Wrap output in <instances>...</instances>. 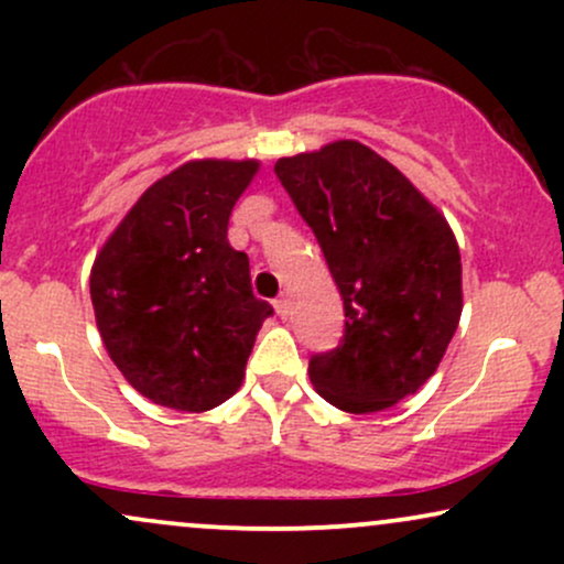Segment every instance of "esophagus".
Wrapping results in <instances>:
<instances>
[{
    "label": "esophagus",
    "instance_id": "34e87169",
    "mask_svg": "<svg viewBox=\"0 0 564 564\" xmlns=\"http://www.w3.org/2000/svg\"><path fill=\"white\" fill-rule=\"evenodd\" d=\"M275 313L281 315V318H289V315H291V300L286 294L278 296V300H275Z\"/></svg>",
    "mask_w": 564,
    "mask_h": 564
}]
</instances>
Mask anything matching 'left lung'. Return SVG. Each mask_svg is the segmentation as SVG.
Instances as JSON below:
<instances>
[{"mask_svg": "<svg viewBox=\"0 0 564 564\" xmlns=\"http://www.w3.org/2000/svg\"><path fill=\"white\" fill-rule=\"evenodd\" d=\"M275 174L345 302V336L310 358V381L347 413L400 403L437 371L462 318V254L451 225L364 142L278 159Z\"/></svg>", "mask_w": 564, "mask_h": 564, "instance_id": "left-lung-1", "label": "left lung"}]
</instances>
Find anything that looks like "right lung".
Returning <instances> with one entry per match:
<instances>
[{
    "label": "right lung",
    "instance_id": "1",
    "mask_svg": "<svg viewBox=\"0 0 564 564\" xmlns=\"http://www.w3.org/2000/svg\"><path fill=\"white\" fill-rule=\"evenodd\" d=\"M260 161H187L153 183L102 243L89 275L102 345L142 398L212 411L238 392L264 318L249 257L228 241Z\"/></svg>",
    "mask_w": 564,
    "mask_h": 564
}]
</instances>
